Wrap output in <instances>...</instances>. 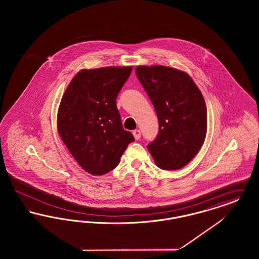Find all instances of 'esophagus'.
<instances>
[{
  "mask_svg": "<svg viewBox=\"0 0 259 259\" xmlns=\"http://www.w3.org/2000/svg\"><path fill=\"white\" fill-rule=\"evenodd\" d=\"M133 135L135 137L136 140H140V138H141V131L136 129V130L133 131Z\"/></svg>",
  "mask_w": 259,
  "mask_h": 259,
  "instance_id": "obj_1",
  "label": "esophagus"
}]
</instances>
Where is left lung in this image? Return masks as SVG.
<instances>
[{
	"mask_svg": "<svg viewBox=\"0 0 259 259\" xmlns=\"http://www.w3.org/2000/svg\"><path fill=\"white\" fill-rule=\"evenodd\" d=\"M136 75L150 99L159 132L148 145L162 170H179L196 155L207 133L204 97L188 74L165 66H138Z\"/></svg>",
	"mask_w": 259,
	"mask_h": 259,
	"instance_id": "1",
	"label": "left lung"
}]
</instances>
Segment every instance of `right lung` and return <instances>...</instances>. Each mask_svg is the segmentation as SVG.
I'll return each mask as SVG.
<instances>
[{"label":"right lung","mask_w":259,"mask_h":259,"mask_svg":"<svg viewBox=\"0 0 259 259\" xmlns=\"http://www.w3.org/2000/svg\"><path fill=\"white\" fill-rule=\"evenodd\" d=\"M132 67L81 70L67 87L57 114V128L65 146L87 172L101 176L113 170L128 145L116 98Z\"/></svg>","instance_id":"right-lung-1"}]
</instances>
